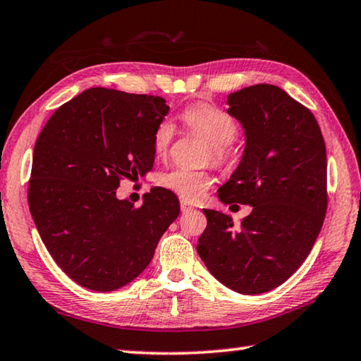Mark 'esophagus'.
<instances>
[{
    "label": "esophagus",
    "instance_id": "obj_1",
    "mask_svg": "<svg viewBox=\"0 0 361 361\" xmlns=\"http://www.w3.org/2000/svg\"><path fill=\"white\" fill-rule=\"evenodd\" d=\"M180 208H181V213H189V211L194 209L186 200H181V202H180Z\"/></svg>",
    "mask_w": 361,
    "mask_h": 361
}]
</instances>
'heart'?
<instances>
[{
	"label": "heart",
	"mask_w": 361,
	"mask_h": 361,
	"mask_svg": "<svg viewBox=\"0 0 361 361\" xmlns=\"http://www.w3.org/2000/svg\"><path fill=\"white\" fill-rule=\"evenodd\" d=\"M183 120L189 130L200 133L211 144V153L217 164H227L233 158L231 142L238 136V125L227 112L208 103H194L183 111ZM175 137L172 120H162L153 134V148L159 157L169 152ZM159 185L181 197L183 200L194 202L213 185V176L208 171L189 167H173L159 175Z\"/></svg>",
	"instance_id": "heart-1"
}]
</instances>
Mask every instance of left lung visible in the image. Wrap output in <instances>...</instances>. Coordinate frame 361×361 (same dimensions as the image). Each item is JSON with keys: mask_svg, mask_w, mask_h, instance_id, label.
Instances as JSON below:
<instances>
[{"mask_svg": "<svg viewBox=\"0 0 361 361\" xmlns=\"http://www.w3.org/2000/svg\"><path fill=\"white\" fill-rule=\"evenodd\" d=\"M245 131L243 159L219 189L225 204H250L239 227L203 209L197 252L214 277L241 294L280 286L312 252L327 211V154L313 112L283 89L255 84L228 95ZM238 207V204H235Z\"/></svg>", "mask_w": 361, "mask_h": 361, "instance_id": "left-lung-1", "label": "left lung"}]
</instances>
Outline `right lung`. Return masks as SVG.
I'll list each match as a JSON object with an SVG mask.
<instances>
[{"mask_svg": "<svg viewBox=\"0 0 361 361\" xmlns=\"http://www.w3.org/2000/svg\"><path fill=\"white\" fill-rule=\"evenodd\" d=\"M162 97L92 87L49 117L34 147L27 203L45 247L70 279L114 291L150 264L180 214L176 195L153 188L142 207L118 200L120 181L152 171Z\"/></svg>", "mask_w": 361, "mask_h": 361, "instance_id": "obj_1", "label": "right lung"}]
</instances>
